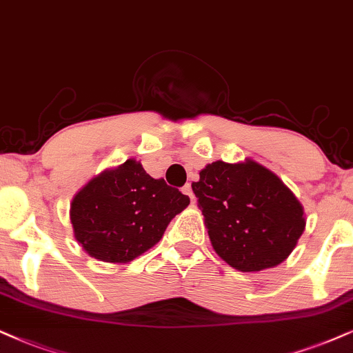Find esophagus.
I'll use <instances>...</instances> for the list:
<instances>
[{
	"label": "esophagus",
	"mask_w": 353,
	"mask_h": 353,
	"mask_svg": "<svg viewBox=\"0 0 353 353\" xmlns=\"http://www.w3.org/2000/svg\"><path fill=\"white\" fill-rule=\"evenodd\" d=\"M182 192H184L185 195H189L192 203H195V195H194V192H192V185L190 184H185L184 187H182Z\"/></svg>",
	"instance_id": "1"
}]
</instances>
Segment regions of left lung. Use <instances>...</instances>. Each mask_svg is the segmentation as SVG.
I'll list each match as a JSON object with an SVG mask.
<instances>
[{"label": "left lung", "mask_w": 353, "mask_h": 353, "mask_svg": "<svg viewBox=\"0 0 353 353\" xmlns=\"http://www.w3.org/2000/svg\"><path fill=\"white\" fill-rule=\"evenodd\" d=\"M192 190L215 252L241 272L279 265L305 231V212L293 192L252 159L208 164Z\"/></svg>", "instance_id": "left-lung-1"}]
</instances>
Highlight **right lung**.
Segmentation results:
<instances>
[{
  "label": "right lung",
  "instance_id": "1",
  "mask_svg": "<svg viewBox=\"0 0 353 353\" xmlns=\"http://www.w3.org/2000/svg\"><path fill=\"white\" fill-rule=\"evenodd\" d=\"M190 199L153 179L135 159L107 169L74 195L70 220L89 256L125 264L153 248Z\"/></svg>",
  "mask_w": 353,
  "mask_h": 353
}]
</instances>
